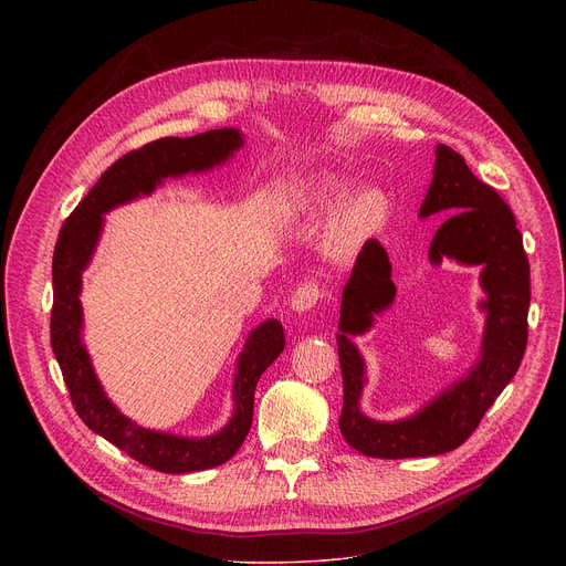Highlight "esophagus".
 Listing matches in <instances>:
<instances>
[{"label":"esophagus","instance_id":"esophagus-1","mask_svg":"<svg viewBox=\"0 0 566 566\" xmlns=\"http://www.w3.org/2000/svg\"><path fill=\"white\" fill-rule=\"evenodd\" d=\"M322 297V289L315 280H304L302 284H297L293 297H291V306L295 311H308L317 304V300Z\"/></svg>","mask_w":566,"mask_h":566}]
</instances>
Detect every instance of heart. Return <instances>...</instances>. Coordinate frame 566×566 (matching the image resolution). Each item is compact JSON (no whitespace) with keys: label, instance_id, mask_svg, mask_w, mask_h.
Instances as JSON below:
<instances>
[{"label":"heart","instance_id":"1","mask_svg":"<svg viewBox=\"0 0 566 566\" xmlns=\"http://www.w3.org/2000/svg\"><path fill=\"white\" fill-rule=\"evenodd\" d=\"M345 195V186L327 181L319 190V203L332 206ZM389 217V201L382 190L365 188L352 195L336 212L329 228V251L338 258L356 253L367 239H371Z\"/></svg>","mask_w":566,"mask_h":566}]
</instances>
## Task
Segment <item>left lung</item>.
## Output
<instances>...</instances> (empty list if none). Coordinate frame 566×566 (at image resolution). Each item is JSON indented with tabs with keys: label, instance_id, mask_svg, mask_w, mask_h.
<instances>
[{
	"label": "left lung",
	"instance_id": "1",
	"mask_svg": "<svg viewBox=\"0 0 566 566\" xmlns=\"http://www.w3.org/2000/svg\"><path fill=\"white\" fill-rule=\"evenodd\" d=\"M450 214L437 230L430 260L443 258L461 264H481V286L489 293L483 349L474 369L454 387L432 400L412 419L376 423L358 410L365 365L349 336L371 327V313L394 302L391 264L376 239L365 241L352 275L343 289L338 358L343 369V415L340 432L352 448L367 457L408 459L443 454L479 428L483 415L513 380L526 352L531 269L524 253L517 221L489 184L479 181L465 158L448 145L437 147V164L421 217Z\"/></svg>",
	"mask_w": 566,
	"mask_h": 566
}]
</instances>
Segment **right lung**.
Wrapping results in <instances>:
<instances>
[{
  "mask_svg": "<svg viewBox=\"0 0 566 566\" xmlns=\"http://www.w3.org/2000/svg\"><path fill=\"white\" fill-rule=\"evenodd\" d=\"M241 145L237 129H210L190 138H158L120 156L98 184L75 206L60 228L53 251V308L51 347L77 417L96 434L127 452L138 463L168 472H197L226 463L244 443L253 426L255 387L266 367L282 354L286 340L277 319L258 327L239 356L234 376V417L214 437L192 441L138 428L125 419L103 394L90 356L80 340L83 306L80 273L87 266L103 226V212L138 195H147L166 179L190 170H208L226 160Z\"/></svg>",
  "mask_w": 566,
  "mask_h": 566,
  "instance_id": "1",
  "label": "right lung"
}]
</instances>
